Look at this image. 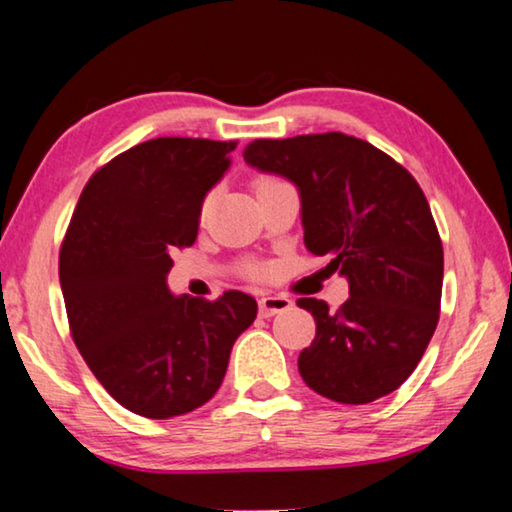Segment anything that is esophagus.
Listing matches in <instances>:
<instances>
[{
    "instance_id": "1",
    "label": "esophagus",
    "mask_w": 512,
    "mask_h": 512,
    "mask_svg": "<svg viewBox=\"0 0 512 512\" xmlns=\"http://www.w3.org/2000/svg\"><path fill=\"white\" fill-rule=\"evenodd\" d=\"M258 307H261L263 317H272V314L291 310L293 300L289 296H284V293H275V296H265L258 300Z\"/></svg>"
}]
</instances>
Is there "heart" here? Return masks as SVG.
Segmentation results:
<instances>
[{"label":"heart","instance_id":"b5f03b06","mask_svg":"<svg viewBox=\"0 0 512 512\" xmlns=\"http://www.w3.org/2000/svg\"><path fill=\"white\" fill-rule=\"evenodd\" d=\"M275 181H279V179H272V177H258V179H254V188H256V191H261V188L270 186V184H275ZM207 209H209V200L202 202V209H200V214L205 216V214H207ZM251 272H256V268H251Z\"/></svg>","mask_w":512,"mask_h":512}]
</instances>
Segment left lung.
<instances>
[{
    "mask_svg": "<svg viewBox=\"0 0 512 512\" xmlns=\"http://www.w3.org/2000/svg\"><path fill=\"white\" fill-rule=\"evenodd\" d=\"M244 160L300 191L305 247L347 277L338 310L298 298L317 335L298 356L305 384L335 403L366 405L408 380L438 326L443 242L415 177L363 139L324 132L254 139Z\"/></svg>",
    "mask_w": 512,
    "mask_h": 512,
    "instance_id": "left-lung-1",
    "label": "left lung"
}]
</instances>
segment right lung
<instances>
[{
  "instance_id": "right-lung-1",
  "label": "right lung",
  "mask_w": 512,
  "mask_h": 512,
  "mask_svg": "<svg viewBox=\"0 0 512 512\" xmlns=\"http://www.w3.org/2000/svg\"><path fill=\"white\" fill-rule=\"evenodd\" d=\"M237 142L158 137L118 153L88 179L60 247L69 333L123 408L149 419L186 415L219 391L237 335L258 305L167 289L172 251L198 237L202 200Z\"/></svg>"
}]
</instances>
